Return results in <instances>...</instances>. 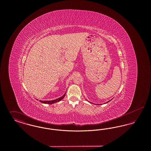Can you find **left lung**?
<instances>
[{
	"label": "left lung",
	"instance_id": "obj_1",
	"mask_svg": "<svg viewBox=\"0 0 151 151\" xmlns=\"http://www.w3.org/2000/svg\"><path fill=\"white\" fill-rule=\"evenodd\" d=\"M108 102H109V101H108Z\"/></svg>",
	"mask_w": 151,
	"mask_h": 151
}]
</instances>
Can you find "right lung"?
<instances>
[{
	"label": "right lung",
	"mask_w": 151,
	"mask_h": 151,
	"mask_svg": "<svg viewBox=\"0 0 151 151\" xmlns=\"http://www.w3.org/2000/svg\"><path fill=\"white\" fill-rule=\"evenodd\" d=\"M65 93L62 97H60V98H58L56 100H54L51 101H40L41 102L43 103V104H54V103H56L57 102H59L60 100H62L64 97H65Z\"/></svg>",
	"instance_id": "1"
}]
</instances>
